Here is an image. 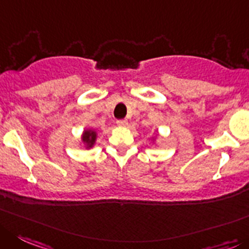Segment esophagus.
I'll use <instances>...</instances> for the list:
<instances>
[{
	"label": "esophagus",
	"mask_w": 249,
	"mask_h": 249,
	"mask_svg": "<svg viewBox=\"0 0 249 249\" xmlns=\"http://www.w3.org/2000/svg\"><path fill=\"white\" fill-rule=\"evenodd\" d=\"M117 124L119 125V126H126V125H127V120L126 119H120V120H118Z\"/></svg>",
	"instance_id": "1"
}]
</instances>
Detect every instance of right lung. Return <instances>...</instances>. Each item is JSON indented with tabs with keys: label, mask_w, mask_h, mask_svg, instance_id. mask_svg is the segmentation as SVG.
<instances>
[{
	"label": "right lung",
	"mask_w": 249,
	"mask_h": 249,
	"mask_svg": "<svg viewBox=\"0 0 249 249\" xmlns=\"http://www.w3.org/2000/svg\"><path fill=\"white\" fill-rule=\"evenodd\" d=\"M97 139V132L92 129H87L83 131L82 134V141L83 143H86V147L90 148L93 147L94 142H96Z\"/></svg>",
	"instance_id": "1"
}]
</instances>
